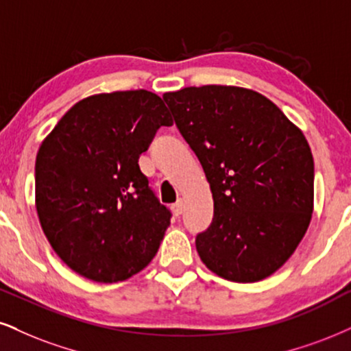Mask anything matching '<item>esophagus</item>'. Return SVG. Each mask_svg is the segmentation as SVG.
<instances>
[{"label":"esophagus","instance_id":"34e87169","mask_svg":"<svg viewBox=\"0 0 351 351\" xmlns=\"http://www.w3.org/2000/svg\"><path fill=\"white\" fill-rule=\"evenodd\" d=\"M182 210H184V203L182 200H177L174 205H172V211H174L176 216H180L182 215Z\"/></svg>","mask_w":351,"mask_h":351}]
</instances>
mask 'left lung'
Returning <instances> with one entry per match:
<instances>
[{"mask_svg":"<svg viewBox=\"0 0 351 351\" xmlns=\"http://www.w3.org/2000/svg\"><path fill=\"white\" fill-rule=\"evenodd\" d=\"M162 99L213 193L198 255L224 280L267 278L291 257L313 215L314 159L304 135L250 89L202 86Z\"/></svg>","mask_w":351,"mask_h":351,"instance_id":"1","label":"left lung"}]
</instances>
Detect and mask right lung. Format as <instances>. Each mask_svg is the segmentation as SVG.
Segmentation results:
<instances>
[{
    "mask_svg": "<svg viewBox=\"0 0 351 351\" xmlns=\"http://www.w3.org/2000/svg\"><path fill=\"white\" fill-rule=\"evenodd\" d=\"M162 99L120 90L83 99L38 148L36 206L47 239L71 270L99 283L138 274L171 224L138 159L171 127Z\"/></svg>",
    "mask_w": 351,
    "mask_h": 351,
    "instance_id": "right-lung-1",
    "label": "right lung"
}]
</instances>
